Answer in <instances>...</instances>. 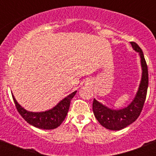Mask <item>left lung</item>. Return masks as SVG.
I'll return each instance as SVG.
<instances>
[{
	"instance_id": "left-lung-1",
	"label": "left lung",
	"mask_w": 156,
	"mask_h": 156,
	"mask_svg": "<svg viewBox=\"0 0 156 156\" xmlns=\"http://www.w3.org/2000/svg\"><path fill=\"white\" fill-rule=\"evenodd\" d=\"M130 44L133 50L138 53L141 66V78L138 89L131 102L124 108L113 109L94 98L93 112L94 116L101 126L110 130H120L133 123L140 115L147 95L148 73L144 54L136 43L130 42Z\"/></svg>"
}]
</instances>
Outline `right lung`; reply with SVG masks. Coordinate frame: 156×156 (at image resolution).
Returning <instances> with one entry per match:
<instances>
[{
  "mask_svg": "<svg viewBox=\"0 0 156 156\" xmlns=\"http://www.w3.org/2000/svg\"><path fill=\"white\" fill-rule=\"evenodd\" d=\"M76 94V90L64 98L52 108L44 112H30L25 109L18 103L13 94H12L18 112L28 123L39 129H53L60 126L66 119L71 100Z\"/></svg>",
  "mask_w": 156,
  "mask_h": 156,
  "instance_id": "add662e5",
  "label": "right lung"
}]
</instances>
